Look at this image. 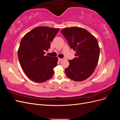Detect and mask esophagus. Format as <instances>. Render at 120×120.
<instances>
[{
    "instance_id": "esophagus-1",
    "label": "esophagus",
    "mask_w": 120,
    "mask_h": 120,
    "mask_svg": "<svg viewBox=\"0 0 120 120\" xmlns=\"http://www.w3.org/2000/svg\"><path fill=\"white\" fill-rule=\"evenodd\" d=\"M63 59H60V58H59V59H58V60H59V61H61V60H62Z\"/></svg>"
}]
</instances>
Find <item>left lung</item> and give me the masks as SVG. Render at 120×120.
<instances>
[{"mask_svg": "<svg viewBox=\"0 0 120 120\" xmlns=\"http://www.w3.org/2000/svg\"><path fill=\"white\" fill-rule=\"evenodd\" d=\"M61 32L70 48L75 51L76 57L68 60L69 66L65 69V73L73 81H84L93 73L99 61L100 47L97 39L85 29L79 27L65 28Z\"/></svg>", "mask_w": 120, "mask_h": 120, "instance_id": "8db88e82", "label": "left lung"}]
</instances>
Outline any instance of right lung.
I'll list each match as a JSON object with an SVG mask.
<instances>
[{
    "mask_svg": "<svg viewBox=\"0 0 120 120\" xmlns=\"http://www.w3.org/2000/svg\"><path fill=\"white\" fill-rule=\"evenodd\" d=\"M59 28L38 26L27 32L21 39L18 57L25 74L31 81L43 82L51 79L57 57L45 56Z\"/></svg>",
    "mask_w": 120,
    "mask_h": 120,
    "instance_id": "right-lung-1",
    "label": "right lung"
}]
</instances>
